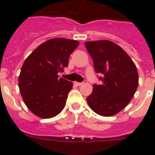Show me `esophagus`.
<instances>
[{
  "mask_svg": "<svg viewBox=\"0 0 155 155\" xmlns=\"http://www.w3.org/2000/svg\"><path fill=\"white\" fill-rule=\"evenodd\" d=\"M74 84H75V85H77V86H81L82 84H83V83H81V82H77V81H75L74 82Z\"/></svg>",
  "mask_w": 155,
  "mask_h": 155,
  "instance_id": "obj_1",
  "label": "esophagus"
}]
</instances>
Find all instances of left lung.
<instances>
[{
    "label": "left lung",
    "instance_id": "obj_1",
    "mask_svg": "<svg viewBox=\"0 0 155 155\" xmlns=\"http://www.w3.org/2000/svg\"><path fill=\"white\" fill-rule=\"evenodd\" d=\"M94 63V71L102 77V84H94L87 98L89 107L102 116L120 113L130 102L138 87V72L130 56L109 40L84 42Z\"/></svg>",
    "mask_w": 155,
    "mask_h": 155
}]
</instances>
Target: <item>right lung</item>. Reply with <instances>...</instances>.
I'll list each match as a JSON object with an SVG mask.
<instances>
[{
    "mask_svg": "<svg viewBox=\"0 0 155 155\" xmlns=\"http://www.w3.org/2000/svg\"><path fill=\"white\" fill-rule=\"evenodd\" d=\"M78 45L74 39L54 38L39 45L25 59L18 77L19 90L35 116L53 118L64 109L73 83L57 74L68 67L69 57Z\"/></svg>",
    "mask_w": 155,
    "mask_h": 155,
    "instance_id": "right-lung-1",
    "label": "right lung"
}]
</instances>
